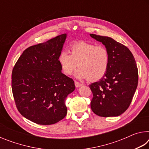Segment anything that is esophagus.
Masks as SVG:
<instances>
[{
    "instance_id": "1",
    "label": "esophagus",
    "mask_w": 149,
    "mask_h": 149,
    "mask_svg": "<svg viewBox=\"0 0 149 149\" xmlns=\"http://www.w3.org/2000/svg\"><path fill=\"white\" fill-rule=\"evenodd\" d=\"M75 87H79L81 86L82 84H80L79 82H78V81H75Z\"/></svg>"
}]
</instances>
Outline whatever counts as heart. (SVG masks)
Returning a JSON list of instances; mask_svg holds the SVG:
<instances>
[{
	"instance_id": "heart-1",
	"label": "heart",
	"mask_w": 149,
	"mask_h": 149,
	"mask_svg": "<svg viewBox=\"0 0 149 149\" xmlns=\"http://www.w3.org/2000/svg\"><path fill=\"white\" fill-rule=\"evenodd\" d=\"M70 54L61 52L58 62L62 72L70 75L77 64L79 67L75 76L79 79H86L89 81L99 80L107 72L110 62V54L102 45L86 42H79L70 48Z\"/></svg>"
}]
</instances>
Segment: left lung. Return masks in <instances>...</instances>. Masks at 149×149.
I'll return each instance as SVG.
<instances>
[{
  "instance_id": "left-lung-1",
  "label": "left lung",
  "mask_w": 149,
  "mask_h": 149,
  "mask_svg": "<svg viewBox=\"0 0 149 149\" xmlns=\"http://www.w3.org/2000/svg\"><path fill=\"white\" fill-rule=\"evenodd\" d=\"M101 42L110 54L107 72L101 79L89 87L93 97V112L99 116H118L127 109L138 84V70L135 60L127 47L111 37L90 34Z\"/></svg>"
}]
</instances>
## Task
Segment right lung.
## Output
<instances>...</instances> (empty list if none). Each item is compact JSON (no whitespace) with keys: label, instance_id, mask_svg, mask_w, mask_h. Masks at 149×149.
Wrapping results in <instances>:
<instances>
[{"label":"right lung","instance_id":"add662e5","mask_svg":"<svg viewBox=\"0 0 149 149\" xmlns=\"http://www.w3.org/2000/svg\"><path fill=\"white\" fill-rule=\"evenodd\" d=\"M66 34L26 49L12 73V90L17 110L40 125L58 122L67 114L65 100L74 81L62 73L58 62Z\"/></svg>","mask_w":149,"mask_h":149}]
</instances>
